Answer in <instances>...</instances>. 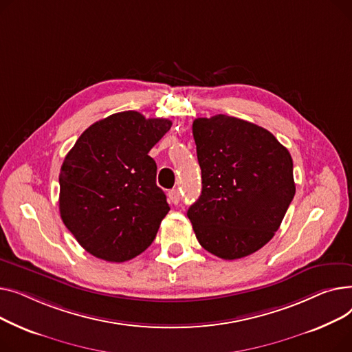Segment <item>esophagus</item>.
I'll use <instances>...</instances> for the list:
<instances>
[{"label":"esophagus","instance_id":"34e87169","mask_svg":"<svg viewBox=\"0 0 352 352\" xmlns=\"http://www.w3.org/2000/svg\"><path fill=\"white\" fill-rule=\"evenodd\" d=\"M168 199H169V201H170V203H173V204H177V203L180 201V192H179L177 189H173V190H170V192L168 193Z\"/></svg>","mask_w":352,"mask_h":352}]
</instances>
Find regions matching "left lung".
<instances>
[{"mask_svg": "<svg viewBox=\"0 0 352 352\" xmlns=\"http://www.w3.org/2000/svg\"><path fill=\"white\" fill-rule=\"evenodd\" d=\"M201 193L189 210L204 250L250 256L270 241L296 195L293 159L273 133L239 118L193 122Z\"/></svg>", "mask_w": 352, "mask_h": 352, "instance_id": "1", "label": "left lung"}]
</instances>
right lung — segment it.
Masks as SVG:
<instances>
[{"label":"right lung","mask_w":352,"mask_h":352,"mask_svg":"<svg viewBox=\"0 0 352 352\" xmlns=\"http://www.w3.org/2000/svg\"><path fill=\"white\" fill-rule=\"evenodd\" d=\"M172 126L126 111L95 122L60 166L59 213L92 256L111 263L143 253L170 210L149 151Z\"/></svg>","instance_id":"obj_1"}]
</instances>
